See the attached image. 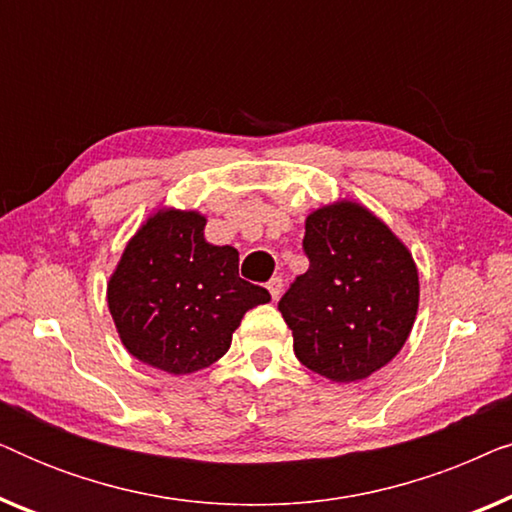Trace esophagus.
I'll list each match as a JSON object with an SVG mask.
<instances>
[{"instance_id": "34e87169", "label": "esophagus", "mask_w": 512, "mask_h": 512, "mask_svg": "<svg viewBox=\"0 0 512 512\" xmlns=\"http://www.w3.org/2000/svg\"><path fill=\"white\" fill-rule=\"evenodd\" d=\"M268 291H270L272 300H279V296H282V291H284V279L282 277H272L268 282Z\"/></svg>"}]
</instances>
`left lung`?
Wrapping results in <instances>:
<instances>
[{
    "label": "left lung",
    "mask_w": 512,
    "mask_h": 512,
    "mask_svg": "<svg viewBox=\"0 0 512 512\" xmlns=\"http://www.w3.org/2000/svg\"><path fill=\"white\" fill-rule=\"evenodd\" d=\"M310 258L279 300L293 352L314 373L356 382L394 359L417 317L419 277L408 247L356 202L321 207L305 221Z\"/></svg>",
    "instance_id": "obj_1"
}]
</instances>
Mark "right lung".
I'll return each mask as SVG.
<instances>
[{"mask_svg": "<svg viewBox=\"0 0 512 512\" xmlns=\"http://www.w3.org/2000/svg\"><path fill=\"white\" fill-rule=\"evenodd\" d=\"M205 223L198 212L160 209L128 242L107 286L125 349L170 375L219 361L244 314L270 300L240 277L235 247L205 240Z\"/></svg>", "mask_w": 512, "mask_h": 512, "instance_id": "right-lung-1", "label": "right lung"}]
</instances>
